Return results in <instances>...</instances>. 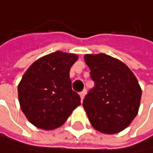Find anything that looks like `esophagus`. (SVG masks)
I'll use <instances>...</instances> for the list:
<instances>
[{"instance_id": "34e87169", "label": "esophagus", "mask_w": 153, "mask_h": 153, "mask_svg": "<svg viewBox=\"0 0 153 153\" xmlns=\"http://www.w3.org/2000/svg\"><path fill=\"white\" fill-rule=\"evenodd\" d=\"M85 95H86V90H83V91H81L80 93H79V96H80V99L81 100H83L84 99V97H85Z\"/></svg>"}]
</instances>
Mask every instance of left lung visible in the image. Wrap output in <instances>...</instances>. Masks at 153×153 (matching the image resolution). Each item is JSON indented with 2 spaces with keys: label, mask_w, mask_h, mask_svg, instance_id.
I'll return each mask as SVG.
<instances>
[{
  "label": "left lung",
  "mask_w": 153,
  "mask_h": 153,
  "mask_svg": "<svg viewBox=\"0 0 153 153\" xmlns=\"http://www.w3.org/2000/svg\"><path fill=\"white\" fill-rule=\"evenodd\" d=\"M95 86L83 100V107L95 129L106 134L127 127L138 113L142 90L131 70L105 53L85 54Z\"/></svg>",
  "instance_id": "left-lung-1"
}]
</instances>
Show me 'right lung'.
Masks as SVG:
<instances>
[{"mask_svg":"<svg viewBox=\"0 0 153 153\" xmlns=\"http://www.w3.org/2000/svg\"><path fill=\"white\" fill-rule=\"evenodd\" d=\"M76 60L74 53L55 51L37 59L24 74L18 85L20 106L38 128L61 126L80 104L70 79V69Z\"/></svg>","mask_w":153,"mask_h":153,"instance_id":"1","label":"right lung"}]
</instances>
